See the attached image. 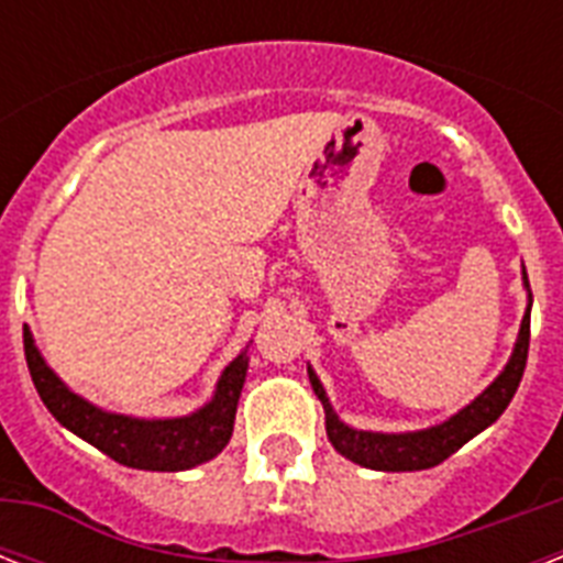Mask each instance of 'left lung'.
<instances>
[{
    "label": "left lung",
    "instance_id": "1",
    "mask_svg": "<svg viewBox=\"0 0 563 563\" xmlns=\"http://www.w3.org/2000/svg\"><path fill=\"white\" fill-rule=\"evenodd\" d=\"M523 286H526V312L520 321V333H517L515 351L508 356L506 368L499 371L497 379L476 394L464 409L450 415L446 420L435 423V427L415 429V432H371V429H356L351 423H344L335 415L333 402L327 397L324 385L318 379V374L307 365L309 383L312 391L318 394V400L324 406V423L330 444L351 462L368 467V471H385V473H406V471H429L444 459L464 446L471 438H476L482 429H488L494 420L508 409V402L515 397L517 385L523 379L526 356H529V324H532V289H529V277L523 268Z\"/></svg>",
    "mask_w": 563,
    "mask_h": 563
}]
</instances>
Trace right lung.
Returning a JSON list of instances; mask_svg holds the SVG:
<instances>
[{
    "label": "right lung",
    "instance_id": "add662e5",
    "mask_svg": "<svg viewBox=\"0 0 563 563\" xmlns=\"http://www.w3.org/2000/svg\"><path fill=\"white\" fill-rule=\"evenodd\" d=\"M22 342L34 388L57 423L125 467L161 473L189 471L216 459L233 435L239 394L247 376V347L221 371L216 391L201 409L180 418H136L101 409L75 394L48 368L29 327H22Z\"/></svg>",
    "mask_w": 563,
    "mask_h": 563
}]
</instances>
